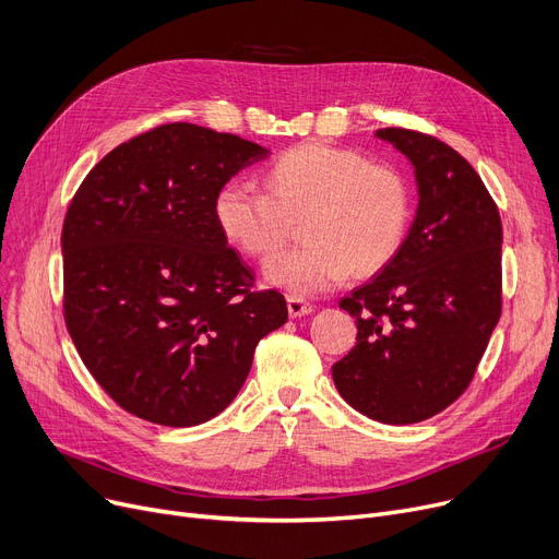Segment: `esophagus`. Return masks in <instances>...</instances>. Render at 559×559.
<instances>
[{
  "label": "esophagus",
  "mask_w": 559,
  "mask_h": 559,
  "mask_svg": "<svg viewBox=\"0 0 559 559\" xmlns=\"http://www.w3.org/2000/svg\"><path fill=\"white\" fill-rule=\"evenodd\" d=\"M286 305H288L290 318H300V316H307V313L313 311V305L309 300H305V298H298V296H290L286 300Z\"/></svg>",
  "instance_id": "34e87169"
}]
</instances>
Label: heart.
<instances>
[{"mask_svg": "<svg viewBox=\"0 0 559 559\" xmlns=\"http://www.w3.org/2000/svg\"><path fill=\"white\" fill-rule=\"evenodd\" d=\"M265 189L231 179L214 200L225 238L250 257L275 254L302 218L307 241L263 265L271 284L311 296L334 288L355 269L370 275L403 248L412 221L407 177L391 164L366 162L355 150L307 141L265 170Z\"/></svg>", "mask_w": 559, "mask_h": 559, "instance_id": "obj_1", "label": "heart"}]
</instances>
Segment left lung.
<instances>
[{"mask_svg": "<svg viewBox=\"0 0 559 559\" xmlns=\"http://www.w3.org/2000/svg\"><path fill=\"white\" fill-rule=\"evenodd\" d=\"M376 136L414 166L418 209L403 248L338 302L355 348L332 366L341 397L364 416L407 425L455 403L500 318L498 206L453 147L412 129Z\"/></svg>", "mask_w": 559, "mask_h": 559, "instance_id": "left-lung-1", "label": "left lung"}]
</instances>
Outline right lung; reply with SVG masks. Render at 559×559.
Listing matches in <instances>:
<instances>
[{"label":"right lung","instance_id":"obj_1","mask_svg":"<svg viewBox=\"0 0 559 559\" xmlns=\"http://www.w3.org/2000/svg\"><path fill=\"white\" fill-rule=\"evenodd\" d=\"M269 154L170 122L111 150L79 186L61 234L66 325L124 412L168 428L218 416L257 343L286 323L284 296L252 290L214 214L221 186Z\"/></svg>","mask_w":559,"mask_h":559}]
</instances>
